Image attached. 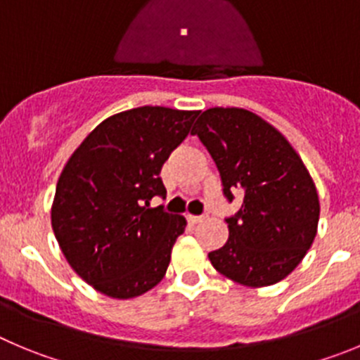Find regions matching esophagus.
<instances>
[{
  "label": "esophagus",
  "instance_id": "34e87169",
  "mask_svg": "<svg viewBox=\"0 0 360 360\" xmlns=\"http://www.w3.org/2000/svg\"><path fill=\"white\" fill-rule=\"evenodd\" d=\"M186 220H188V224L195 226V224H199V221L204 220V217H197V214H186Z\"/></svg>",
  "mask_w": 360,
  "mask_h": 360
}]
</instances>
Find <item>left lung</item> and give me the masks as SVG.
Instances as JSON below:
<instances>
[{"label":"left lung","mask_w":360,"mask_h":360,"mask_svg":"<svg viewBox=\"0 0 360 360\" xmlns=\"http://www.w3.org/2000/svg\"><path fill=\"white\" fill-rule=\"evenodd\" d=\"M197 134L220 172L224 195L243 193L226 218L229 240L207 254L214 270L248 288L271 286L300 264L320 220L311 174L281 131L243 108L202 112Z\"/></svg>","instance_id":"obj_1"}]
</instances>
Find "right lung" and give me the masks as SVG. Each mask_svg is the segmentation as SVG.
<instances>
[{
  "mask_svg": "<svg viewBox=\"0 0 360 360\" xmlns=\"http://www.w3.org/2000/svg\"><path fill=\"white\" fill-rule=\"evenodd\" d=\"M199 112L140 106L99 124L56 184L51 226L72 270L106 297L134 298L165 277L186 220L150 207L161 167Z\"/></svg>",
  "mask_w": 360,
  "mask_h": 360,
  "instance_id": "right-lung-1",
  "label": "right lung"
}]
</instances>
